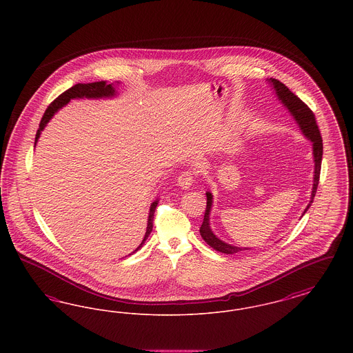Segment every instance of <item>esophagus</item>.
Segmentation results:
<instances>
[{"label": "esophagus", "mask_w": 353, "mask_h": 353, "mask_svg": "<svg viewBox=\"0 0 353 353\" xmlns=\"http://www.w3.org/2000/svg\"><path fill=\"white\" fill-rule=\"evenodd\" d=\"M194 177H196V172L193 169H186L184 172H181V174L179 176L177 183L183 189H188L190 185L193 184Z\"/></svg>", "instance_id": "1"}]
</instances>
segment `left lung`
I'll return each mask as SVG.
<instances>
[{"mask_svg":"<svg viewBox=\"0 0 353 353\" xmlns=\"http://www.w3.org/2000/svg\"><path fill=\"white\" fill-rule=\"evenodd\" d=\"M270 82L274 85L276 95L279 98V101L285 104L288 108V111L292 114V117L298 121L303 134H305L314 144V159H315V177H314V188H312V196H311V201L308 203V206L305 208L304 213L308 210V208L311 206V203L314 202V197L316 194L318 190V185H319L320 169H321V157H323V140L320 136V130L316 123L315 114L312 112V110L302 101L299 99L294 92H291L288 90V87L279 82L278 79H272L270 78ZM210 208H212V194L208 192L206 193V209H205V216H203V222H202L201 228H200V233L203 238V241L213 248L214 250L219 252H225V254H235V252H243V250H249V249H242V248H236L232 246L229 243L222 242L216 235L212 233L210 226H209V213H210Z\"/></svg>","mask_w":353,"mask_h":353,"instance_id":"obj_1","label":"left lung"}]
</instances>
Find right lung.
I'll return each mask as SVG.
<instances>
[{"instance_id": "add662e5", "label": "right lung", "mask_w": 353, "mask_h": 353, "mask_svg": "<svg viewBox=\"0 0 353 353\" xmlns=\"http://www.w3.org/2000/svg\"><path fill=\"white\" fill-rule=\"evenodd\" d=\"M115 94V88L112 87V84H107L105 82H95V83L82 84L78 83L72 85L71 88L66 90L65 92H62L57 99L51 101L49 107L46 108L43 117L41 119L39 123V128L35 134V143L41 134V131L45 128V125L49 123V120L52 118V115L65 104H68L70 99L74 98H101V97H112ZM34 143V145H35ZM157 206V201L153 202L151 205V210H150V217H148V226H147V232H145V236L143 239V242L140 243V246L137 249L141 248V245L145 242L147 236L151 234L152 228H153V216H154V210Z\"/></svg>"}]
</instances>
